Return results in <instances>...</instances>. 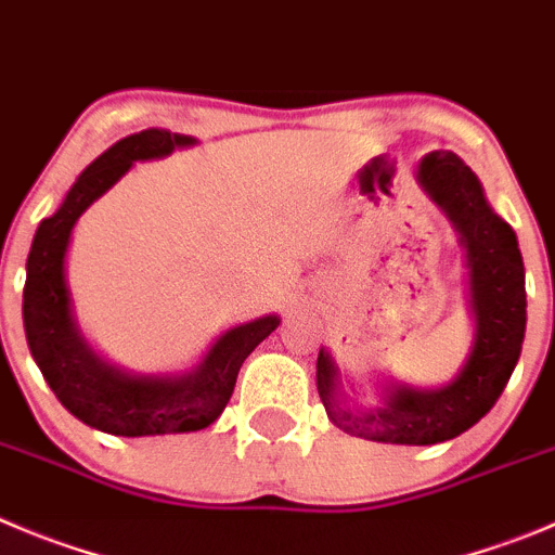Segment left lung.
Masks as SVG:
<instances>
[{
    "label": "left lung",
    "instance_id": "left-lung-1",
    "mask_svg": "<svg viewBox=\"0 0 555 555\" xmlns=\"http://www.w3.org/2000/svg\"><path fill=\"white\" fill-rule=\"evenodd\" d=\"M418 183L441 207L465 248L474 345L463 370L441 388L388 383L383 405L350 411L328 350L318 356V391L339 429L377 443L433 447L474 427L509 383L526 336V271L515 230L485 199L479 178L454 153L418 160Z\"/></svg>",
    "mask_w": 555,
    "mask_h": 555
}]
</instances>
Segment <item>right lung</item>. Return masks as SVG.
<instances>
[{"instance_id": "1", "label": "right lung", "mask_w": 555, "mask_h": 555, "mask_svg": "<svg viewBox=\"0 0 555 555\" xmlns=\"http://www.w3.org/2000/svg\"><path fill=\"white\" fill-rule=\"evenodd\" d=\"M191 144H196L194 137L164 128H147L112 144L76 178L56 214L40 221L29 248L24 331L33 359L56 400L79 422L101 433L142 438L205 429L230 402L246 356L279 325L276 314L235 325L221 334L205 359L185 375H131L117 370L87 345L76 325L65 282V257L79 216L137 160L164 158Z\"/></svg>"}]
</instances>
